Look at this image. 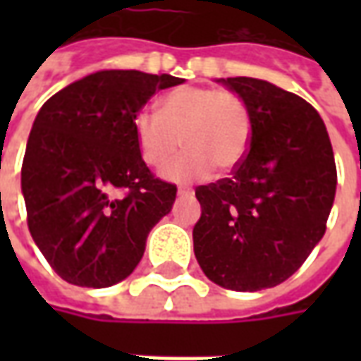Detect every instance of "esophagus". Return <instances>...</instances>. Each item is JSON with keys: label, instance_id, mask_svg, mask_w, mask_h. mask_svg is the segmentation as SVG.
Listing matches in <instances>:
<instances>
[{"label": "esophagus", "instance_id": "34e87169", "mask_svg": "<svg viewBox=\"0 0 361 361\" xmlns=\"http://www.w3.org/2000/svg\"><path fill=\"white\" fill-rule=\"evenodd\" d=\"M178 195H181V197L193 195V189H191V188H178Z\"/></svg>", "mask_w": 361, "mask_h": 361}]
</instances>
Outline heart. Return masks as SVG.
Masks as SVG:
<instances>
[{"instance_id":"obj_1","label":"heart","mask_w":361,"mask_h":361,"mask_svg":"<svg viewBox=\"0 0 361 361\" xmlns=\"http://www.w3.org/2000/svg\"><path fill=\"white\" fill-rule=\"evenodd\" d=\"M135 137L142 160L164 168L181 142L185 152L168 166L173 181L207 178L216 168L228 172L247 154L251 118L242 96L211 87H180L160 100V110L142 108L135 116Z\"/></svg>"}]
</instances>
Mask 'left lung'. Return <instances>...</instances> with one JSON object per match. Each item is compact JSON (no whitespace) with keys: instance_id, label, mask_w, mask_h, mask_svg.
<instances>
[{"instance_id":"8db88e82","label":"left lung","mask_w":361,"mask_h":361,"mask_svg":"<svg viewBox=\"0 0 361 361\" xmlns=\"http://www.w3.org/2000/svg\"><path fill=\"white\" fill-rule=\"evenodd\" d=\"M251 118L247 154L230 178L199 185V265L228 290L257 292L290 279L323 238L336 191L326 127L302 96L251 77L220 79Z\"/></svg>"}]
</instances>
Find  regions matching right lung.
Here are the masks:
<instances>
[{
  "instance_id": "1",
  "label": "right lung",
  "mask_w": 361,
  "mask_h": 361,
  "mask_svg": "<svg viewBox=\"0 0 361 361\" xmlns=\"http://www.w3.org/2000/svg\"><path fill=\"white\" fill-rule=\"evenodd\" d=\"M172 75L98 71L44 104L23 158L20 185L32 240L61 279L106 288L139 265L147 235L178 188L145 164L135 116Z\"/></svg>"
}]
</instances>
